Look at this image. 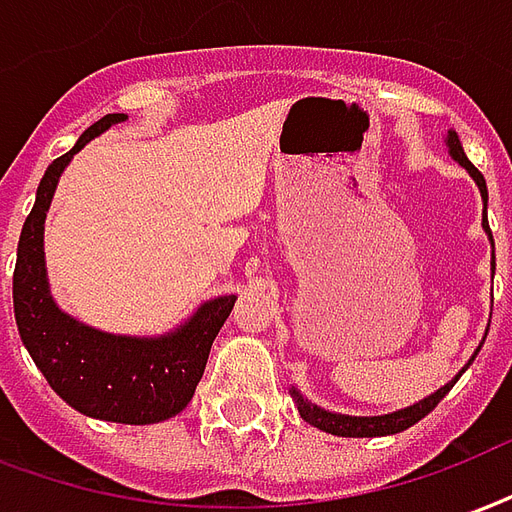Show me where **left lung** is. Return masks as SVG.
I'll list each match as a JSON object with an SVG mask.
<instances>
[{
    "label": "left lung",
    "instance_id": "left-lung-1",
    "mask_svg": "<svg viewBox=\"0 0 512 512\" xmlns=\"http://www.w3.org/2000/svg\"><path fill=\"white\" fill-rule=\"evenodd\" d=\"M448 149H450V154H453V160H456L458 165H464V168L469 170V176L478 181L480 195H483V203H488L486 179H483V173H480V170L467 160V154H464V149H461V140H458L456 132H448ZM483 227L488 230V238H491V244H494L491 227H488V222H486V211H483ZM491 266H494V260H491ZM478 352H475V355H478ZM475 355H472V361H475ZM467 366H464V369H467ZM464 369H461V372H464ZM458 377H461V374H458ZM456 380L448 382L445 388H439L437 393H431L429 399H423V401H418V404L407 407V410L391 412V415H377V418H352V415H336V412H325V410H320L317 404H309V401H306L301 393L295 391V388H293V399H295V404H298L301 418H304L306 423L317 426V429L328 431V434H336V437H385V434H399V431L410 429V426H415L420 418H426V415H429V412L437 407L439 401L448 396V391L453 388V385H456Z\"/></svg>",
    "mask_w": 512,
    "mask_h": 512
}]
</instances>
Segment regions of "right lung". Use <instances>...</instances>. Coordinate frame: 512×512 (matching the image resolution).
Listing matches in <instances>:
<instances>
[{
    "label": "right lung",
    "instance_id": "1",
    "mask_svg": "<svg viewBox=\"0 0 512 512\" xmlns=\"http://www.w3.org/2000/svg\"><path fill=\"white\" fill-rule=\"evenodd\" d=\"M124 113H108L83 132L73 149L56 157L37 187V200L18 238L13 306L18 333L48 385L83 415L113 423H160L179 415L198 388L208 352L236 304V295L206 301L187 325L160 339H132L94 331L59 312L48 293L43 252L45 211L56 181L73 154L94 135L119 124Z\"/></svg>",
    "mask_w": 512,
    "mask_h": 512
}]
</instances>
